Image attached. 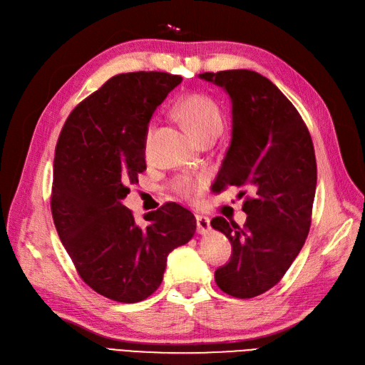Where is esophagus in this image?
Segmentation results:
<instances>
[{"instance_id": "1", "label": "esophagus", "mask_w": 365, "mask_h": 365, "mask_svg": "<svg viewBox=\"0 0 365 365\" xmlns=\"http://www.w3.org/2000/svg\"><path fill=\"white\" fill-rule=\"evenodd\" d=\"M196 224H197V233L207 235L212 231V225H210V219L201 215H196Z\"/></svg>"}]
</instances>
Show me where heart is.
<instances>
[{
  "instance_id": "1",
  "label": "heart",
  "mask_w": 365,
  "mask_h": 365,
  "mask_svg": "<svg viewBox=\"0 0 365 365\" xmlns=\"http://www.w3.org/2000/svg\"><path fill=\"white\" fill-rule=\"evenodd\" d=\"M175 113L189 126L193 135L200 141L208 135L220 134V130L224 128V117L217 103L212 97L204 94H189L182 97L176 103ZM150 132L152 128L148 130V141L150 138ZM202 184V176L195 180H184L178 184V190L187 197H193L200 193Z\"/></svg>"
}]
</instances>
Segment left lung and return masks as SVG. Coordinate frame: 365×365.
<instances>
[{"mask_svg": "<svg viewBox=\"0 0 365 365\" xmlns=\"http://www.w3.org/2000/svg\"><path fill=\"white\" fill-rule=\"evenodd\" d=\"M200 77L224 88L231 101V143L217 182L256 193L242 207L244 227L220 216L212 220L231 244L230 262L215 280L228 295L252 298L280 282L304 245L317 189L312 138L295 106L262 74L227 70Z\"/></svg>", "mask_w": 365, "mask_h": 365, "instance_id": "left-lung-1", "label": "left lung"}]
</instances>
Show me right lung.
<instances>
[{
  "label": "right lung",
  "instance_id": "add662e5",
  "mask_svg": "<svg viewBox=\"0 0 365 365\" xmlns=\"http://www.w3.org/2000/svg\"><path fill=\"white\" fill-rule=\"evenodd\" d=\"M181 76L118 74L77 105L54 152L51 215L82 280L97 294L137 303L158 289L169 252L189 242L195 216L165 204L135 224L123 205L146 170L149 121Z\"/></svg>",
  "mask_w": 365,
  "mask_h": 365
}]
</instances>
